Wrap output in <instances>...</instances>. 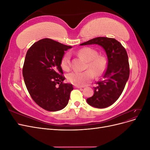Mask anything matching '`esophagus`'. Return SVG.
Listing matches in <instances>:
<instances>
[{"label":"esophagus","instance_id":"34e87169","mask_svg":"<svg viewBox=\"0 0 150 150\" xmlns=\"http://www.w3.org/2000/svg\"><path fill=\"white\" fill-rule=\"evenodd\" d=\"M74 87L76 88H84V86H78V85H74Z\"/></svg>","mask_w":150,"mask_h":150}]
</instances>
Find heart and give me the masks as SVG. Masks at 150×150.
Here are the masks:
<instances>
[{
  "mask_svg": "<svg viewBox=\"0 0 150 150\" xmlns=\"http://www.w3.org/2000/svg\"><path fill=\"white\" fill-rule=\"evenodd\" d=\"M80 57L88 61L86 70L83 72L73 71L67 76V79L71 83L84 86L94 79V74L96 76L101 75L106 67L107 61L102 55H98L96 50L90 47H84L76 52ZM61 67L64 71H69L71 68V56L69 53L65 54L61 60Z\"/></svg>",
  "mask_w": 150,
  "mask_h": 150,
  "instance_id": "b5f03b06",
  "label": "heart"
}]
</instances>
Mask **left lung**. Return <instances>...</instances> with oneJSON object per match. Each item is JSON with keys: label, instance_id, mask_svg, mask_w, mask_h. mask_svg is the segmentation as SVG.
<instances>
[{"label": "left lung", "instance_id": "left-lung-1", "mask_svg": "<svg viewBox=\"0 0 150 150\" xmlns=\"http://www.w3.org/2000/svg\"><path fill=\"white\" fill-rule=\"evenodd\" d=\"M98 44L105 50L108 57L106 70L97 83L94 95L87 99L89 105L105 108L115 103L123 91L129 76L128 56L125 48L114 38L99 37L81 44Z\"/></svg>", "mask_w": 150, "mask_h": 150}]
</instances>
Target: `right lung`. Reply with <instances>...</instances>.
Returning <instances> with one entry per match:
<instances>
[{
  "label": "right lung",
  "mask_w": 150,
  "mask_h": 150,
  "mask_svg": "<svg viewBox=\"0 0 150 150\" xmlns=\"http://www.w3.org/2000/svg\"><path fill=\"white\" fill-rule=\"evenodd\" d=\"M45 38L28 49L22 68L26 88L32 99L49 111H59L69 101L72 85L64 83L61 66L64 51L71 48Z\"/></svg>",
  "instance_id": "right-lung-1"
}]
</instances>
